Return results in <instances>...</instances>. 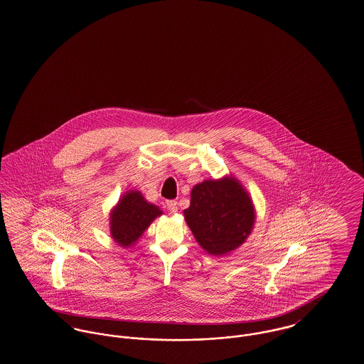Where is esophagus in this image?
<instances>
[{
    "label": "esophagus",
    "mask_w": 364,
    "mask_h": 364,
    "mask_svg": "<svg viewBox=\"0 0 364 364\" xmlns=\"http://www.w3.org/2000/svg\"><path fill=\"white\" fill-rule=\"evenodd\" d=\"M166 208L167 210L170 211V213H177V200H174V199H170V200H166Z\"/></svg>",
    "instance_id": "obj_1"
}]
</instances>
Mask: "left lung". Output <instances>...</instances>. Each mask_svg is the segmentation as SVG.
I'll list each match as a JSON object with an SVG mask.
<instances>
[{
    "instance_id": "obj_1",
    "label": "left lung",
    "mask_w": 364,
    "mask_h": 364,
    "mask_svg": "<svg viewBox=\"0 0 364 364\" xmlns=\"http://www.w3.org/2000/svg\"><path fill=\"white\" fill-rule=\"evenodd\" d=\"M185 218L198 243L213 255L240 246L254 225L249 194L234 178L205 181L191 190Z\"/></svg>"
}]
</instances>
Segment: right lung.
Returning <instances> with one entry per match:
<instances>
[{"mask_svg":"<svg viewBox=\"0 0 364 364\" xmlns=\"http://www.w3.org/2000/svg\"><path fill=\"white\" fill-rule=\"evenodd\" d=\"M161 213L156 206L147 203L139 191H130L112 213V235L121 246L127 247L144 234Z\"/></svg>","mask_w":364,"mask_h":364,"instance_id":"1","label":"right lung"}]
</instances>
